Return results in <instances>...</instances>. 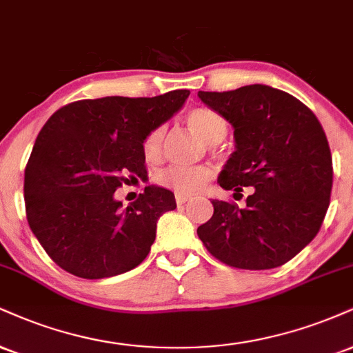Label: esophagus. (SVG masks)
I'll list each match as a JSON object with an SVG mask.
<instances>
[{
  "instance_id": "obj_1",
  "label": "esophagus",
  "mask_w": 353,
  "mask_h": 353,
  "mask_svg": "<svg viewBox=\"0 0 353 353\" xmlns=\"http://www.w3.org/2000/svg\"><path fill=\"white\" fill-rule=\"evenodd\" d=\"M192 199V195L190 194H182V192H176V202L177 205H182V203H185L188 201Z\"/></svg>"
}]
</instances>
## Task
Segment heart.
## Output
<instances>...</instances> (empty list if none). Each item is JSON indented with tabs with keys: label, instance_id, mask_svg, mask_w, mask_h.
<instances>
[{
	"label": "heart",
	"instance_id": "heart-1",
	"mask_svg": "<svg viewBox=\"0 0 353 353\" xmlns=\"http://www.w3.org/2000/svg\"><path fill=\"white\" fill-rule=\"evenodd\" d=\"M189 128L197 133L203 141L219 143L227 134V123L217 112L210 108H194L189 112ZM164 126H158L148 133L143 141V156L146 161H158L163 152ZM212 177V169L207 165H169L158 174V182L174 192L192 194L201 190Z\"/></svg>",
	"mask_w": 353,
	"mask_h": 353
}]
</instances>
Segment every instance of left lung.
<instances>
[{
	"label": "left lung",
	"instance_id": "left-lung-1",
	"mask_svg": "<svg viewBox=\"0 0 353 353\" xmlns=\"http://www.w3.org/2000/svg\"><path fill=\"white\" fill-rule=\"evenodd\" d=\"M197 95L233 128L235 151L220 188L254 189L245 209L212 201L199 239L225 265L278 268L311 243L325 217L334 172L324 130L303 101L268 85Z\"/></svg>",
	"mask_w": 353,
	"mask_h": 353
}]
</instances>
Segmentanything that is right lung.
<instances>
[{
    "label": "right lung",
    "mask_w": 353,
    "mask_h": 353,
    "mask_svg": "<svg viewBox=\"0 0 353 353\" xmlns=\"http://www.w3.org/2000/svg\"><path fill=\"white\" fill-rule=\"evenodd\" d=\"M189 93L74 101L42 126L24 172V201L29 227L62 270L110 278L148 256L159 217L176 209L174 194L146 185L123 209L114 190L148 179L144 138L179 112Z\"/></svg>",
    "instance_id": "1"
}]
</instances>
